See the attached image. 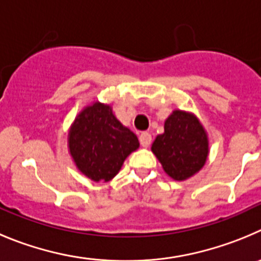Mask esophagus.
Masks as SVG:
<instances>
[{"label": "esophagus", "mask_w": 261, "mask_h": 261, "mask_svg": "<svg viewBox=\"0 0 261 261\" xmlns=\"http://www.w3.org/2000/svg\"><path fill=\"white\" fill-rule=\"evenodd\" d=\"M139 142H140V144H142V147L147 148L148 145L151 144V142H152L151 134H149V133H142V134H140Z\"/></svg>", "instance_id": "1"}]
</instances>
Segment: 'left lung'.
<instances>
[{
	"label": "left lung",
	"instance_id": "obj_1",
	"mask_svg": "<svg viewBox=\"0 0 261 261\" xmlns=\"http://www.w3.org/2000/svg\"><path fill=\"white\" fill-rule=\"evenodd\" d=\"M164 130L154 139L152 152L173 179L192 177L203 168L208 156V138L201 123L192 114L174 110L165 121Z\"/></svg>",
	"mask_w": 261,
	"mask_h": 261
}]
</instances>
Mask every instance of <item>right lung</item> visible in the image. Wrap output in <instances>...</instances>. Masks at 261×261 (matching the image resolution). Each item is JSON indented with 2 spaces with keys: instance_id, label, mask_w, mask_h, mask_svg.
<instances>
[{
  "instance_id": "1",
  "label": "right lung",
  "mask_w": 261,
  "mask_h": 261,
  "mask_svg": "<svg viewBox=\"0 0 261 261\" xmlns=\"http://www.w3.org/2000/svg\"><path fill=\"white\" fill-rule=\"evenodd\" d=\"M75 165L95 182L117 175L126 157L139 148L135 134L116 118L109 105L95 102L81 112L69 133Z\"/></svg>"
}]
</instances>
